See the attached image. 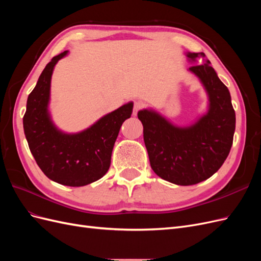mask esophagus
<instances>
[{
  "label": "esophagus",
  "instance_id": "esophagus-1",
  "mask_svg": "<svg viewBox=\"0 0 261 261\" xmlns=\"http://www.w3.org/2000/svg\"><path fill=\"white\" fill-rule=\"evenodd\" d=\"M145 107V105H144V102H141V101H136L135 103H134V110H133V115L134 116H136L137 115V113H138V111L139 110H141Z\"/></svg>",
  "mask_w": 261,
  "mask_h": 261
}]
</instances>
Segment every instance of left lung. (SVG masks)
I'll list each match as a JSON object with an SVG mask.
<instances>
[{"instance_id":"left-lung-1","label":"left lung","mask_w":261,"mask_h":261,"mask_svg":"<svg viewBox=\"0 0 261 261\" xmlns=\"http://www.w3.org/2000/svg\"><path fill=\"white\" fill-rule=\"evenodd\" d=\"M188 68L199 78L208 96L207 112L188 126H177L153 109H144L138 118L151 169L170 183L188 186L211 177L221 168L233 144L235 111L227 87L220 81L204 53L186 52Z\"/></svg>"}]
</instances>
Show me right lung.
<instances>
[{
	"instance_id": "right-lung-1",
	"label": "right lung",
	"mask_w": 261,
	"mask_h": 261,
	"mask_svg": "<svg viewBox=\"0 0 261 261\" xmlns=\"http://www.w3.org/2000/svg\"><path fill=\"white\" fill-rule=\"evenodd\" d=\"M68 51L54 57L27 99L23 132L37 164L51 180L80 187L100 179L111 164L112 150L123 122L130 117V101L82 132L65 133L53 123L49 105L51 78L57 63Z\"/></svg>"
}]
</instances>
